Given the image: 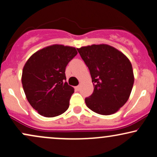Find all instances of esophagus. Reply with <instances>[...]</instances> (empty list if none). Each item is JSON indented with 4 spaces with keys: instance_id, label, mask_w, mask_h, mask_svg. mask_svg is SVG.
Returning <instances> with one entry per match:
<instances>
[{
    "instance_id": "1",
    "label": "esophagus",
    "mask_w": 157,
    "mask_h": 157,
    "mask_svg": "<svg viewBox=\"0 0 157 157\" xmlns=\"http://www.w3.org/2000/svg\"><path fill=\"white\" fill-rule=\"evenodd\" d=\"M75 89H76L77 91H79V90L80 89V86H76V87H75Z\"/></svg>"
}]
</instances>
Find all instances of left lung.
<instances>
[{
  "mask_svg": "<svg viewBox=\"0 0 157 157\" xmlns=\"http://www.w3.org/2000/svg\"><path fill=\"white\" fill-rule=\"evenodd\" d=\"M89 68L94 85L86 105L102 115L116 113L130 97L134 82L132 65L126 56L106 44L77 48Z\"/></svg>",
  "mask_w": 157,
  "mask_h": 157,
  "instance_id": "1",
  "label": "left lung"
}]
</instances>
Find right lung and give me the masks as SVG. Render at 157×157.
Instances as JSON below:
<instances>
[{"mask_svg": "<svg viewBox=\"0 0 157 157\" xmlns=\"http://www.w3.org/2000/svg\"><path fill=\"white\" fill-rule=\"evenodd\" d=\"M76 48L55 44L36 52L24 65L22 85L34 109L46 117H54L68 109L75 91L68 85L66 67L75 56Z\"/></svg>", "mask_w": 157, "mask_h": 157, "instance_id": "right-lung-1", "label": "right lung"}]
</instances>
